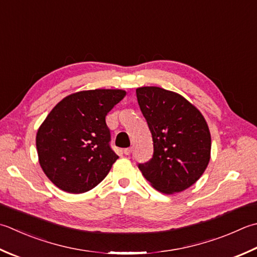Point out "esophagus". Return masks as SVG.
<instances>
[{
    "mask_svg": "<svg viewBox=\"0 0 257 257\" xmlns=\"http://www.w3.org/2000/svg\"><path fill=\"white\" fill-rule=\"evenodd\" d=\"M132 152H133V148H132V147L123 149V154H124V155H130V154H132Z\"/></svg>",
    "mask_w": 257,
    "mask_h": 257,
    "instance_id": "esophagus-1",
    "label": "esophagus"
}]
</instances>
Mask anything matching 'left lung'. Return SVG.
Returning <instances> with one entry per match:
<instances>
[{"label":"left lung","instance_id":"obj_1","mask_svg":"<svg viewBox=\"0 0 257 257\" xmlns=\"http://www.w3.org/2000/svg\"><path fill=\"white\" fill-rule=\"evenodd\" d=\"M136 93L154 142L153 158L138 165L140 172L160 193L183 192L208 166L212 148L208 124L194 104L174 91L142 87Z\"/></svg>","mask_w":257,"mask_h":257}]
</instances>
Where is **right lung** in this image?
Instances as JSON below:
<instances>
[{
    "mask_svg": "<svg viewBox=\"0 0 257 257\" xmlns=\"http://www.w3.org/2000/svg\"><path fill=\"white\" fill-rule=\"evenodd\" d=\"M120 89L79 91L63 98L37 134L39 163L58 188L89 192L104 179L119 157L110 148L105 115L124 98Z\"/></svg>",
    "mask_w": 257,
    "mask_h": 257,
    "instance_id": "1",
    "label": "right lung"
}]
</instances>
